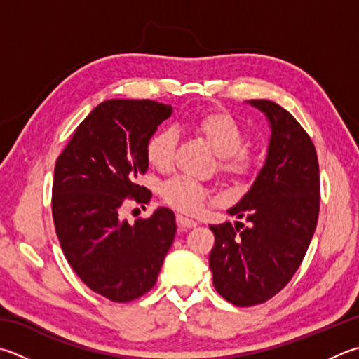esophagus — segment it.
I'll use <instances>...</instances> for the list:
<instances>
[{"label": "esophagus", "instance_id": "1", "mask_svg": "<svg viewBox=\"0 0 359 359\" xmlns=\"http://www.w3.org/2000/svg\"><path fill=\"white\" fill-rule=\"evenodd\" d=\"M177 224L182 229H191V227H196L198 226V221H194L191 218H187V217H182V215H177Z\"/></svg>", "mask_w": 359, "mask_h": 359}]
</instances>
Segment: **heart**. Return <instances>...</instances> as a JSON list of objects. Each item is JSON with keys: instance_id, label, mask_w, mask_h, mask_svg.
Returning a JSON list of instances; mask_svg holds the SVG:
<instances>
[{"instance_id": "b5f03b06", "label": "heart", "mask_w": 359, "mask_h": 359, "mask_svg": "<svg viewBox=\"0 0 359 359\" xmlns=\"http://www.w3.org/2000/svg\"><path fill=\"white\" fill-rule=\"evenodd\" d=\"M194 128L205 138L219 157L221 172L232 180H246L254 175L259 157L243 147L246 135L236 117L227 111H208L194 121ZM177 133L172 128H161L151 136L146 146V157L158 171H169L174 165ZM161 198L175 210L196 213L210 201V193L184 175L169 179L161 187Z\"/></svg>"}]
</instances>
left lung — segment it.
I'll return each mask as SVG.
<instances>
[{
	"mask_svg": "<svg viewBox=\"0 0 359 359\" xmlns=\"http://www.w3.org/2000/svg\"><path fill=\"white\" fill-rule=\"evenodd\" d=\"M270 122L262 169L250 191L227 210L243 223L210 226L213 285L236 306L265 303L295 275L316 232L320 175L309 135L287 109L270 100H248Z\"/></svg>",
	"mask_w": 359,
	"mask_h": 359,
	"instance_id": "8db88e82",
	"label": "left lung"
}]
</instances>
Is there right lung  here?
Returning a JSON list of instances; mask_svg holds the SVG:
<instances>
[{
    "instance_id": "obj_1",
    "label": "right lung",
    "mask_w": 359,
    "mask_h": 359,
    "mask_svg": "<svg viewBox=\"0 0 359 359\" xmlns=\"http://www.w3.org/2000/svg\"><path fill=\"white\" fill-rule=\"evenodd\" d=\"M171 113L147 99L103 102L56 160L51 212L64 256L90 290L116 303L154 287L177 231L166 207L135 224L121 218L127 201L152 198L138 177L149 168L147 141Z\"/></svg>"
}]
</instances>
